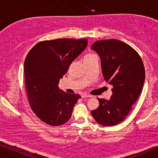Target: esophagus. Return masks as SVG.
Segmentation results:
<instances>
[{"label": "esophagus", "mask_w": 158, "mask_h": 158, "mask_svg": "<svg viewBox=\"0 0 158 158\" xmlns=\"http://www.w3.org/2000/svg\"><path fill=\"white\" fill-rule=\"evenodd\" d=\"M91 97H93V96H90V95L85 94H82V98H91Z\"/></svg>", "instance_id": "esophagus-1"}]
</instances>
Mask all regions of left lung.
Returning <instances> with one entry per match:
<instances>
[{
  "label": "left lung",
  "instance_id": "1",
  "mask_svg": "<svg viewBox=\"0 0 158 158\" xmlns=\"http://www.w3.org/2000/svg\"><path fill=\"white\" fill-rule=\"evenodd\" d=\"M90 49L101 60L105 81L113 85L109 100L98 98L99 106L93 110V117L103 126L119 124L128 115L143 88L145 71L137 52L122 41H96Z\"/></svg>",
  "mask_w": 158,
  "mask_h": 158
}]
</instances>
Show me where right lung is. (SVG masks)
I'll return each instance as SVG.
<instances>
[{
	"label": "right lung",
	"mask_w": 158,
	"mask_h": 158,
	"mask_svg": "<svg viewBox=\"0 0 158 158\" xmlns=\"http://www.w3.org/2000/svg\"><path fill=\"white\" fill-rule=\"evenodd\" d=\"M87 39H58L34 45L24 61L25 85L31 109L43 122L60 126L71 117L81 96L60 90V79L83 52Z\"/></svg>",
	"instance_id": "obj_1"
}]
</instances>
